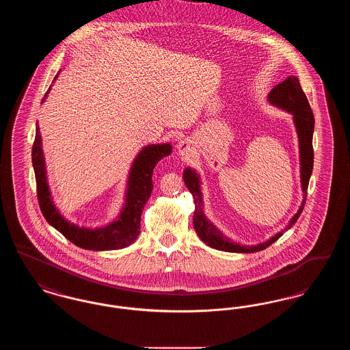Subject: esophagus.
Masks as SVG:
<instances>
[{
    "label": "esophagus",
    "mask_w": 350,
    "mask_h": 350,
    "mask_svg": "<svg viewBox=\"0 0 350 350\" xmlns=\"http://www.w3.org/2000/svg\"><path fill=\"white\" fill-rule=\"evenodd\" d=\"M177 152L180 156H190L193 152H194V147H193V143L189 140V139H183L181 142H178L177 144Z\"/></svg>",
    "instance_id": "34e87169"
}]
</instances>
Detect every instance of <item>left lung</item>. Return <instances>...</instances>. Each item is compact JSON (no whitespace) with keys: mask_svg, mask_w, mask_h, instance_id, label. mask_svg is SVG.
I'll return each mask as SVG.
<instances>
[{"mask_svg":"<svg viewBox=\"0 0 350 350\" xmlns=\"http://www.w3.org/2000/svg\"><path fill=\"white\" fill-rule=\"evenodd\" d=\"M267 102L283 111H287L293 116L294 126L298 133L299 142V164H300V183H301V193L303 200L300 203L299 210L297 214L290 219L288 224L282 231L275 233L264 243H258L257 245H241L239 243L231 241L227 236L217 228L214 223H211L204 215V203H203V194H202V181L200 173L196 169L185 167L183 170V181L189 191L193 194L196 211L193 217V224L196 232L200 236V240L211 248L223 252H233V253H253L258 250H264L274 241H277L284 231L290 230L298 220L307 197V187L310 183V177L314 167V148H312V135L315 127V119L312 110L310 107L308 100L301 90L299 80L297 76H288L284 81L275 85L270 93L267 94Z\"/></svg>","mask_w":350,"mask_h":350,"instance_id":"8db88e82","label":"left lung"}]
</instances>
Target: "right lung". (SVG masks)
Instances as JSON below:
<instances>
[{"label": "right lung", "mask_w": 350, "mask_h": 350, "mask_svg": "<svg viewBox=\"0 0 350 350\" xmlns=\"http://www.w3.org/2000/svg\"><path fill=\"white\" fill-rule=\"evenodd\" d=\"M62 69L56 75L55 80L59 77ZM49 92L46 93L42 103L47 98ZM172 153V144H148L139 150L133 159L127 176L124 202L114 220L109 221L100 227H81L72 223L70 220L62 215L60 210L56 207L50 190L47 167L44 152L42 147V135L39 126L36 123L35 142L33 146V167L36 180V191L39 206L43 217L51 226L64 234L70 243L75 245L89 250H116L126 248L131 245L140 233V217L143 208L150 200L153 189L152 173L160 160Z\"/></svg>", "instance_id": "right-lung-1"}]
</instances>
